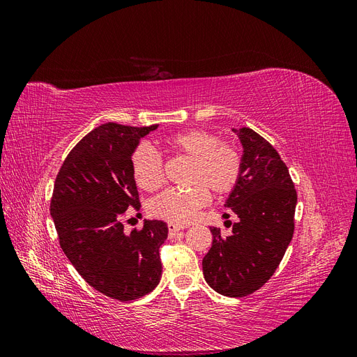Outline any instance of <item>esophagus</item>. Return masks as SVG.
<instances>
[{"label":"esophagus","instance_id":"34e87169","mask_svg":"<svg viewBox=\"0 0 357 357\" xmlns=\"http://www.w3.org/2000/svg\"><path fill=\"white\" fill-rule=\"evenodd\" d=\"M183 229H185V226H178V225H174V223H168L169 238H171V236H174L177 232H181Z\"/></svg>","mask_w":357,"mask_h":357}]
</instances>
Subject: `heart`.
<instances>
[{
	"label": "heart",
	"instance_id": "obj_1",
	"mask_svg": "<svg viewBox=\"0 0 357 357\" xmlns=\"http://www.w3.org/2000/svg\"><path fill=\"white\" fill-rule=\"evenodd\" d=\"M167 147L190 159L186 174L189 189H168L149 204L155 218L176 225H186L207 205L214 195L231 192L241 174V156L234 146L219 143V138L205 129H188L165 139ZM132 177L139 189L158 190L164 183V164L153 147L142 144L131 156Z\"/></svg>",
	"mask_w": 357,
	"mask_h": 357
}]
</instances>
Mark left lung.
<instances>
[{
	"mask_svg": "<svg viewBox=\"0 0 357 357\" xmlns=\"http://www.w3.org/2000/svg\"><path fill=\"white\" fill-rule=\"evenodd\" d=\"M232 131L243 147L241 174L225 207L240 220L228 238L210 228L213 243L202 273L218 294L243 298L262 287L282 262L294 236L298 197L275 149L250 128Z\"/></svg>",
	"mask_w": 357,
	"mask_h": 357,
	"instance_id": "8db88e82",
	"label": "left lung"
}]
</instances>
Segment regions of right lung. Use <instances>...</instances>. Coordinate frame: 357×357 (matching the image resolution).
<instances>
[{
  "instance_id": "right-lung-1",
  "label": "right lung",
  "mask_w": 357,
  "mask_h": 357,
  "mask_svg": "<svg viewBox=\"0 0 357 357\" xmlns=\"http://www.w3.org/2000/svg\"><path fill=\"white\" fill-rule=\"evenodd\" d=\"M158 126L95 128L71 150L53 188L50 215L61 248L86 283L117 301L147 295L162 275L167 223L144 219L131 234L122 223L125 211L139 205L131 156Z\"/></svg>"
}]
</instances>
